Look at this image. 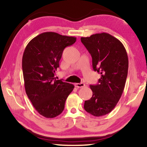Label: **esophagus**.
Returning a JSON list of instances; mask_svg holds the SVG:
<instances>
[{"mask_svg":"<svg viewBox=\"0 0 147 147\" xmlns=\"http://www.w3.org/2000/svg\"><path fill=\"white\" fill-rule=\"evenodd\" d=\"M85 86V84L84 83H76L75 84V87L77 88H83V87Z\"/></svg>","mask_w":147,"mask_h":147,"instance_id":"1","label":"esophagus"}]
</instances>
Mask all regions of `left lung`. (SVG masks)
Wrapping results in <instances>:
<instances>
[{
	"instance_id": "left-lung-1",
	"label": "left lung",
	"mask_w": 147,
	"mask_h": 147,
	"mask_svg": "<svg viewBox=\"0 0 147 147\" xmlns=\"http://www.w3.org/2000/svg\"><path fill=\"white\" fill-rule=\"evenodd\" d=\"M92 57L94 71L101 74L96 85H90L92 97L84 108L95 117L105 115L113 110L121 98L128 75V58L121 42L107 33L81 38Z\"/></svg>"
}]
</instances>
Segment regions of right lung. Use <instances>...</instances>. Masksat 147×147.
<instances>
[{
	"instance_id": "right-lung-1",
	"label": "right lung",
	"mask_w": 147,
	"mask_h": 147,
	"mask_svg": "<svg viewBox=\"0 0 147 147\" xmlns=\"http://www.w3.org/2000/svg\"><path fill=\"white\" fill-rule=\"evenodd\" d=\"M74 37L44 32L35 37L24 50L23 68L27 96L36 111L46 118H54L63 111L74 85L54 77L65 48L75 43Z\"/></svg>"
}]
</instances>
